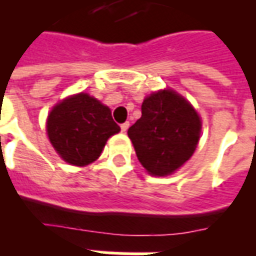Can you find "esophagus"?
<instances>
[{
	"instance_id": "esophagus-1",
	"label": "esophagus",
	"mask_w": 256,
	"mask_h": 256,
	"mask_svg": "<svg viewBox=\"0 0 256 256\" xmlns=\"http://www.w3.org/2000/svg\"><path fill=\"white\" fill-rule=\"evenodd\" d=\"M128 126H130V122H122V126H120V128H122V132H126Z\"/></svg>"
}]
</instances>
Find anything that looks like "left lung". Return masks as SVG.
<instances>
[{
	"mask_svg": "<svg viewBox=\"0 0 256 256\" xmlns=\"http://www.w3.org/2000/svg\"><path fill=\"white\" fill-rule=\"evenodd\" d=\"M199 114L174 90L152 93L142 106V118L128 136L138 162L150 175H170L194 154L200 138Z\"/></svg>",
	"mask_w": 256,
	"mask_h": 256,
	"instance_id": "left-lung-1",
	"label": "left lung"
}]
</instances>
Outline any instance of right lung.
I'll list each match as a JSON object with an SVG mask.
<instances>
[{
  "instance_id": "obj_1",
  "label": "right lung",
  "mask_w": 256,
  "mask_h": 256,
  "mask_svg": "<svg viewBox=\"0 0 256 256\" xmlns=\"http://www.w3.org/2000/svg\"><path fill=\"white\" fill-rule=\"evenodd\" d=\"M46 130L57 154L66 163L82 167L100 156L106 140L120 126L108 106L86 93H78L53 108Z\"/></svg>"
}]
</instances>
